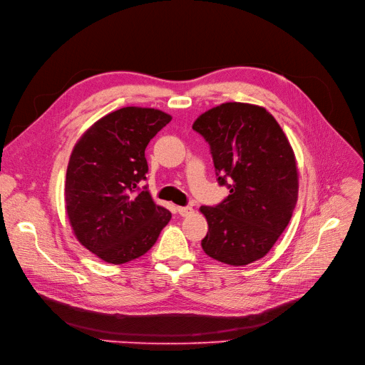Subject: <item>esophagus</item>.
I'll use <instances>...</instances> for the list:
<instances>
[{
  "label": "esophagus",
  "instance_id": "34e87169",
  "mask_svg": "<svg viewBox=\"0 0 365 365\" xmlns=\"http://www.w3.org/2000/svg\"><path fill=\"white\" fill-rule=\"evenodd\" d=\"M177 211L181 217H188V215L193 214V207L192 206H178Z\"/></svg>",
  "mask_w": 365,
  "mask_h": 365
}]
</instances>
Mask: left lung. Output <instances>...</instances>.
<instances>
[{
  "label": "left lung",
  "instance_id": "1",
  "mask_svg": "<svg viewBox=\"0 0 365 365\" xmlns=\"http://www.w3.org/2000/svg\"><path fill=\"white\" fill-rule=\"evenodd\" d=\"M193 129L211 147L218 184L230 190L217 206H200L207 221L202 248L225 264L254 263L279 239L297 203L299 172L288 138L266 108L244 102L207 110Z\"/></svg>",
  "mask_w": 365,
  "mask_h": 365
}]
</instances>
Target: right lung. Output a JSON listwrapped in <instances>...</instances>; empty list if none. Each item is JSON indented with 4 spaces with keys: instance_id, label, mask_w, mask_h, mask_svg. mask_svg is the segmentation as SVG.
Wrapping results in <instances>:
<instances>
[{
    "instance_id": "obj_1",
    "label": "right lung",
    "mask_w": 365,
    "mask_h": 365,
    "mask_svg": "<svg viewBox=\"0 0 365 365\" xmlns=\"http://www.w3.org/2000/svg\"><path fill=\"white\" fill-rule=\"evenodd\" d=\"M172 117L160 110L125 107L92 125L69 158L65 206L80 244L101 259L123 264L144 255L169 222L145 180V148Z\"/></svg>"
}]
</instances>
